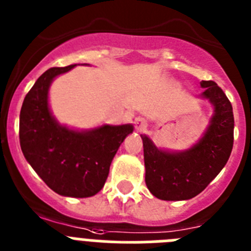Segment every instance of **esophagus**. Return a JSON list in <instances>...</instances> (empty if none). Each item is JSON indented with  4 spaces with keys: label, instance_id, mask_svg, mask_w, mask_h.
<instances>
[{
    "label": "esophagus",
    "instance_id": "obj_1",
    "mask_svg": "<svg viewBox=\"0 0 251 251\" xmlns=\"http://www.w3.org/2000/svg\"><path fill=\"white\" fill-rule=\"evenodd\" d=\"M147 127V123H146L143 119H136V128L138 130H143Z\"/></svg>",
    "mask_w": 251,
    "mask_h": 251
}]
</instances>
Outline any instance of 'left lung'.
<instances>
[{
  "instance_id": "left-lung-1",
  "label": "left lung",
  "mask_w": 251,
  "mask_h": 251,
  "mask_svg": "<svg viewBox=\"0 0 251 251\" xmlns=\"http://www.w3.org/2000/svg\"><path fill=\"white\" fill-rule=\"evenodd\" d=\"M203 98L215 106V114L205 136L188 151L170 153L158 150L148 137L143 141L146 185L153 196L166 201L192 199L202 192L219 175L234 145L232 105L220 86L202 80Z\"/></svg>"
}]
</instances>
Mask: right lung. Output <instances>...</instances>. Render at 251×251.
Here are the masks:
<instances>
[{
  "label": "right lung",
  "mask_w": 251,
  "mask_h": 251,
  "mask_svg": "<svg viewBox=\"0 0 251 251\" xmlns=\"http://www.w3.org/2000/svg\"><path fill=\"white\" fill-rule=\"evenodd\" d=\"M74 66L49 69L26 94L20 112V145L31 167L52 191L90 197L103 188L113 157L133 126L76 132L55 121L49 109V86L55 76Z\"/></svg>",
  "instance_id": "right-lung-1"
}]
</instances>
